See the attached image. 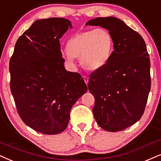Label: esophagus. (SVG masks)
Masks as SVG:
<instances>
[{
	"label": "esophagus",
	"instance_id": "esophagus-1",
	"mask_svg": "<svg viewBox=\"0 0 161 161\" xmlns=\"http://www.w3.org/2000/svg\"><path fill=\"white\" fill-rule=\"evenodd\" d=\"M83 78H84V81H85V83H86V84H88V82H89V78H88V77H86V76H84V77H83Z\"/></svg>",
	"mask_w": 161,
	"mask_h": 161
}]
</instances>
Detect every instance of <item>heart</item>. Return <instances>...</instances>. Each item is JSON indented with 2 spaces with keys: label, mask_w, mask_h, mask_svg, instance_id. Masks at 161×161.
<instances>
[{
  "label": "heart",
  "mask_w": 161,
  "mask_h": 161,
  "mask_svg": "<svg viewBox=\"0 0 161 161\" xmlns=\"http://www.w3.org/2000/svg\"><path fill=\"white\" fill-rule=\"evenodd\" d=\"M113 46V37L106 29L86 30L75 33L69 39L65 59L72 64L74 59L79 57L83 68L95 71L108 63Z\"/></svg>",
  "instance_id": "heart-1"
}]
</instances>
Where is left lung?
Here are the masks:
<instances>
[{"mask_svg":"<svg viewBox=\"0 0 161 161\" xmlns=\"http://www.w3.org/2000/svg\"><path fill=\"white\" fill-rule=\"evenodd\" d=\"M86 25L106 28L113 37L114 51L102 68L91 73L88 88L98 125L119 131L135 124L145 111L151 89L149 55L140 34L122 20L99 17Z\"/></svg>","mask_w":161,"mask_h":161,"instance_id":"obj_1","label":"left lung"}]
</instances>
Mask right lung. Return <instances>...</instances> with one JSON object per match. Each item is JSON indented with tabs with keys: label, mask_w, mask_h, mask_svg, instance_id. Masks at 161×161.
I'll use <instances>...</instances> for the list:
<instances>
[{
	"label": "right lung",
	"mask_w": 161,
	"mask_h": 161,
	"mask_svg": "<svg viewBox=\"0 0 161 161\" xmlns=\"http://www.w3.org/2000/svg\"><path fill=\"white\" fill-rule=\"evenodd\" d=\"M69 27L71 21L63 18L37 20L18 39L9 60L18 114L42 134L63 132L71 108L87 91L81 75L64 67L59 39Z\"/></svg>",
	"instance_id": "1"
}]
</instances>
